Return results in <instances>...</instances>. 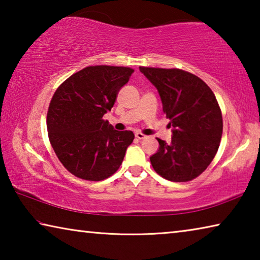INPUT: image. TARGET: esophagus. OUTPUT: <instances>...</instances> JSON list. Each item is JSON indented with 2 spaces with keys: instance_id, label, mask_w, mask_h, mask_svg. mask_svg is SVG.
I'll use <instances>...</instances> for the list:
<instances>
[{
  "instance_id": "obj_1",
  "label": "esophagus",
  "mask_w": 260,
  "mask_h": 260,
  "mask_svg": "<svg viewBox=\"0 0 260 260\" xmlns=\"http://www.w3.org/2000/svg\"><path fill=\"white\" fill-rule=\"evenodd\" d=\"M135 138H136V139H139V140H142V139L146 138V135L142 134V133H140V132H139V133H136V134H135Z\"/></svg>"
}]
</instances>
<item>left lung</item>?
Returning a JSON list of instances; mask_svg holds the SVG:
<instances>
[{"label": "left lung", "instance_id": "left-lung-1", "mask_svg": "<svg viewBox=\"0 0 260 260\" xmlns=\"http://www.w3.org/2000/svg\"><path fill=\"white\" fill-rule=\"evenodd\" d=\"M157 88L162 111L173 126L170 144L157 139L150 157L153 170L173 182L191 181L206 170L218 151L222 114L213 91L195 74L180 69L141 67Z\"/></svg>", "mask_w": 260, "mask_h": 260}]
</instances>
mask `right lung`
I'll return each instance as SVG.
<instances>
[{"mask_svg": "<svg viewBox=\"0 0 260 260\" xmlns=\"http://www.w3.org/2000/svg\"><path fill=\"white\" fill-rule=\"evenodd\" d=\"M133 69L95 65L72 74L57 88L47 113L51 147L70 173L88 181L111 177L133 142L132 131H116L103 119Z\"/></svg>", "mask_w": 260, "mask_h": 260, "instance_id": "right-lung-1", "label": "right lung"}]
</instances>
